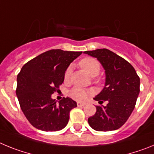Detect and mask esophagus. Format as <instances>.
Returning <instances> with one entry per match:
<instances>
[{"instance_id":"obj_1","label":"esophagus","mask_w":154,"mask_h":154,"mask_svg":"<svg viewBox=\"0 0 154 154\" xmlns=\"http://www.w3.org/2000/svg\"><path fill=\"white\" fill-rule=\"evenodd\" d=\"M77 106H78L79 107H82V106H85V103L78 102V103H77Z\"/></svg>"}]
</instances>
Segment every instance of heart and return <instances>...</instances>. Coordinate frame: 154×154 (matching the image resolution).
Masks as SVG:
<instances>
[{"instance_id":"heart-1","label":"heart","mask_w":154,"mask_h":154,"mask_svg":"<svg viewBox=\"0 0 154 154\" xmlns=\"http://www.w3.org/2000/svg\"><path fill=\"white\" fill-rule=\"evenodd\" d=\"M79 65L85 72L88 73L92 77H95V76L97 75L100 72V69H101L99 62L97 60H96L95 58H89V57L82 58V60L79 61ZM71 74H72V67L69 66L66 69L65 74H64V81L65 82L69 81ZM94 79L96 81H99L97 78H94ZM69 94H70L71 97L77 100V101H85L92 94V91L82 89L80 87H74L70 91Z\"/></svg>"}]
</instances>
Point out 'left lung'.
<instances>
[{"label": "left lung", "mask_w": 154, "mask_h": 154, "mask_svg": "<svg viewBox=\"0 0 154 154\" xmlns=\"http://www.w3.org/2000/svg\"><path fill=\"white\" fill-rule=\"evenodd\" d=\"M95 57L106 70L104 89L94 99L106 106H96L95 115L88 119L96 131H112L120 128L135 108L140 93V77L133 65L106 48L84 51Z\"/></svg>", "instance_id": "obj_1"}]
</instances>
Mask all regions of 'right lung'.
Instances as JSON below:
<instances>
[{
    "instance_id": "right-lung-1",
    "label": "right lung",
    "mask_w": 154,
    "mask_h": 154,
    "mask_svg": "<svg viewBox=\"0 0 154 154\" xmlns=\"http://www.w3.org/2000/svg\"><path fill=\"white\" fill-rule=\"evenodd\" d=\"M82 51L51 49L24 64L17 77L16 95L23 113L34 127L43 131H58L69 123V113L76 102L63 97L56 104L51 99L64 81L71 62Z\"/></svg>"
}]
</instances>
